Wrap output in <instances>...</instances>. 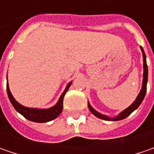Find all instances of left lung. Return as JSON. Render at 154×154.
I'll list each match as a JSON object with an SVG mask.
<instances>
[{
	"instance_id": "1",
	"label": "left lung",
	"mask_w": 154,
	"mask_h": 154,
	"mask_svg": "<svg viewBox=\"0 0 154 154\" xmlns=\"http://www.w3.org/2000/svg\"><path fill=\"white\" fill-rule=\"evenodd\" d=\"M141 49V51H142V56H143V69H144V73H143V80H142V87H141V90L140 92L138 94L136 99L134 100V102L129 107H128L127 109H125L123 111H122L121 113L118 116H116V117H113V118H110L109 116L105 115H102L101 113L98 112L97 110L92 108L91 106V104L88 102V108L90 109V111L92 112L93 115L95 116H97L100 119H103V120H105V121H120V120H122L124 118H126L127 116L130 115L134 110L137 109L140 106V104L141 103V102L143 101V99L145 98L146 92V83H147V75H148V69H147V65H146V55L145 52L143 51L142 47H140Z\"/></svg>"
}]
</instances>
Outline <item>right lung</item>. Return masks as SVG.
I'll return each mask as SVG.
<instances>
[{
  "label": "right lung",
  "instance_id": "1",
  "mask_svg": "<svg viewBox=\"0 0 154 154\" xmlns=\"http://www.w3.org/2000/svg\"><path fill=\"white\" fill-rule=\"evenodd\" d=\"M71 84H72V82L68 83L66 89L64 90V92H62V94L59 98L58 102L56 103V105H54L53 107H51L50 109L28 108V107L21 105L20 103H18L15 100V98L13 97L12 93L9 90L8 82H7V92H8L9 100H10L11 103L13 104V106L14 107V109L19 113H20L24 117H26V119L30 120V121L35 122H47L52 121V120L56 119V117L62 113V109H63V98H64V95L66 94V92H68V88L71 86Z\"/></svg>",
  "mask_w": 154,
  "mask_h": 154
}]
</instances>
